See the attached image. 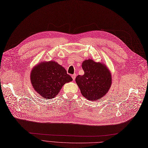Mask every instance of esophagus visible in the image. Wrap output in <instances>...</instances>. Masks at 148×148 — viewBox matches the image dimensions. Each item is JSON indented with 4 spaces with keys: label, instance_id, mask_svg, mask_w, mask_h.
<instances>
[{
    "label": "esophagus",
    "instance_id": "1",
    "mask_svg": "<svg viewBox=\"0 0 148 148\" xmlns=\"http://www.w3.org/2000/svg\"><path fill=\"white\" fill-rule=\"evenodd\" d=\"M76 76V74H73V75H72V79H73V81H75V80Z\"/></svg>",
    "mask_w": 148,
    "mask_h": 148
}]
</instances>
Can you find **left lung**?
Returning a JSON list of instances; mask_svg holds the SVG:
<instances>
[{
  "instance_id": "left-lung-1",
  "label": "left lung",
  "mask_w": 148,
  "mask_h": 148,
  "mask_svg": "<svg viewBox=\"0 0 148 148\" xmlns=\"http://www.w3.org/2000/svg\"><path fill=\"white\" fill-rule=\"evenodd\" d=\"M82 67L84 75L76 76L75 81L81 92L88 100H99L106 95L112 85V75L109 68L92 59L84 60Z\"/></svg>"
}]
</instances>
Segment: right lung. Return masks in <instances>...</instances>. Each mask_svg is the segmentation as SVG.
<instances>
[{
	"label": "right lung",
	"mask_w": 148,
	"mask_h": 148,
	"mask_svg": "<svg viewBox=\"0 0 148 148\" xmlns=\"http://www.w3.org/2000/svg\"><path fill=\"white\" fill-rule=\"evenodd\" d=\"M66 69L53 60L42 62L34 66L30 73L33 88L43 98L54 99L62 86L72 81Z\"/></svg>",
	"instance_id": "add662e5"
}]
</instances>
